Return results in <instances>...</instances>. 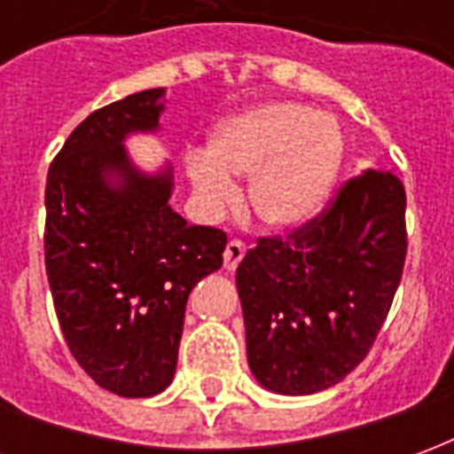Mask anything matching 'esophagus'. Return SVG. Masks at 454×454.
I'll use <instances>...</instances> for the list:
<instances>
[{
    "label": "esophagus",
    "mask_w": 454,
    "mask_h": 454,
    "mask_svg": "<svg viewBox=\"0 0 454 454\" xmlns=\"http://www.w3.org/2000/svg\"><path fill=\"white\" fill-rule=\"evenodd\" d=\"M246 243L243 240H231L226 246V253H223V267L226 270H236L238 262L246 257Z\"/></svg>",
    "instance_id": "34e87169"
}]
</instances>
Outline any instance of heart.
<instances>
[{
  "label": "heart",
  "instance_id": "1",
  "mask_svg": "<svg viewBox=\"0 0 454 454\" xmlns=\"http://www.w3.org/2000/svg\"><path fill=\"white\" fill-rule=\"evenodd\" d=\"M345 160L333 116L294 102L262 104L221 121L208 153H189L187 177L208 208L236 199L231 175L250 177V207L272 228L301 226L325 207Z\"/></svg>",
  "mask_w": 454,
  "mask_h": 454
}]
</instances>
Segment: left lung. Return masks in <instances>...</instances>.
Here are the masks:
<instances>
[{
  "mask_svg": "<svg viewBox=\"0 0 454 454\" xmlns=\"http://www.w3.org/2000/svg\"><path fill=\"white\" fill-rule=\"evenodd\" d=\"M406 247V189L377 169L286 238H257L236 270L255 380L289 396L345 380L387 321Z\"/></svg>",
  "mask_w": 454,
  "mask_h": 454,
  "instance_id": "left-lung-1",
  "label": "left lung"
}]
</instances>
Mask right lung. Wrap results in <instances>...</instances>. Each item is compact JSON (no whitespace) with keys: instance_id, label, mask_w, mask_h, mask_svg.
Masks as SVG:
<instances>
[{"instance_id":"right-lung-1","label":"right lung","mask_w":454,"mask_h":454,"mask_svg":"<svg viewBox=\"0 0 454 454\" xmlns=\"http://www.w3.org/2000/svg\"><path fill=\"white\" fill-rule=\"evenodd\" d=\"M165 90L92 112L45 182V272L77 364L126 399L168 389L189 292L223 265L226 233L169 207L172 169L143 175L123 138L158 129Z\"/></svg>"}]
</instances>
